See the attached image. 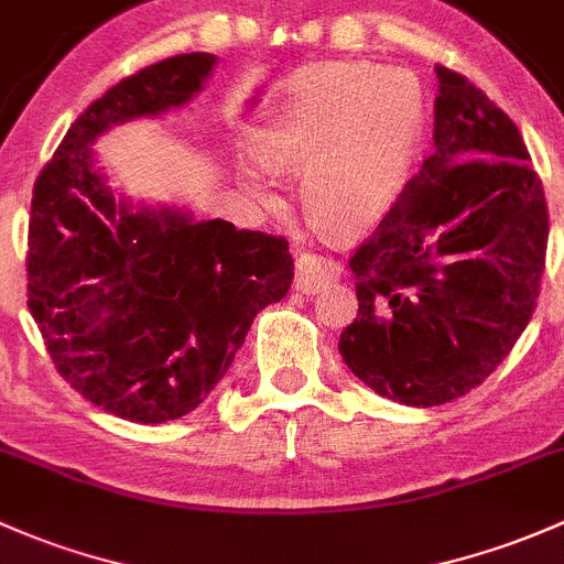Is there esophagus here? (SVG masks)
I'll return each instance as SVG.
<instances>
[{
    "label": "esophagus",
    "mask_w": 564,
    "mask_h": 564,
    "mask_svg": "<svg viewBox=\"0 0 564 564\" xmlns=\"http://www.w3.org/2000/svg\"><path fill=\"white\" fill-rule=\"evenodd\" d=\"M340 278V264L335 259L322 257V253H302L297 259V272H294V286L305 294H316L318 289L329 286Z\"/></svg>",
    "instance_id": "obj_1"
}]
</instances>
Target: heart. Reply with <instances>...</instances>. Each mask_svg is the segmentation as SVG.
<instances>
[{
  "instance_id": "1",
  "label": "heart",
  "mask_w": 564,
  "mask_h": 564,
  "mask_svg": "<svg viewBox=\"0 0 564 564\" xmlns=\"http://www.w3.org/2000/svg\"><path fill=\"white\" fill-rule=\"evenodd\" d=\"M424 129V94L402 69L332 62L302 73L259 140L270 170H305V207L332 232L370 227L400 197Z\"/></svg>"
}]
</instances>
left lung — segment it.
Segmentation results:
<instances>
[{
    "label": "left lung",
    "mask_w": 564,
    "mask_h": 564,
    "mask_svg": "<svg viewBox=\"0 0 564 564\" xmlns=\"http://www.w3.org/2000/svg\"><path fill=\"white\" fill-rule=\"evenodd\" d=\"M435 153L348 259L357 318L348 370L413 408L484 383L535 313L546 270L543 183L517 123L437 64Z\"/></svg>",
    "instance_id": "left-lung-1"
}]
</instances>
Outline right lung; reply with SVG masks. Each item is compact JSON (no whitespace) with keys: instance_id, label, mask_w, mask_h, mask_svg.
<instances>
[{"instance_id":"right-lung-1","label":"right lung","mask_w":564,"mask_h":564,"mask_svg":"<svg viewBox=\"0 0 564 564\" xmlns=\"http://www.w3.org/2000/svg\"><path fill=\"white\" fill-rule=\"evenodd\" d=\"M216 56L181 53L108 88L34 181L26 305L58 376L138 424L192 413L227 376L253 318L286 297V237L116 203L91 142L188 102Z\"/></svg>"}]
</instances>
